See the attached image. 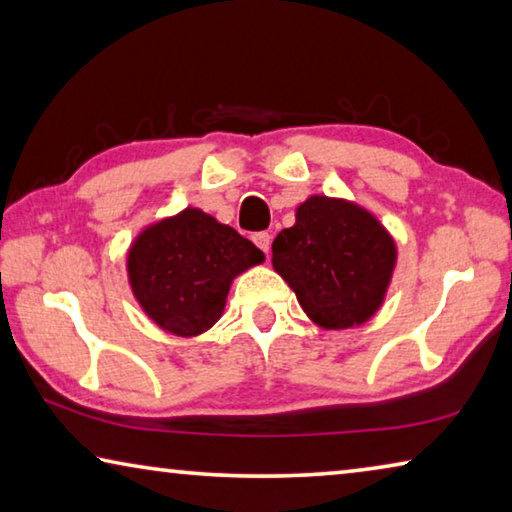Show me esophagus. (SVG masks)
Listing matches in <instances>:
<instances>
[{
    "mask_svg": "<svg viewBox=\"0 0 512 512\" xmlns=\"http://www.w3.org/2000/svg\"><path fill=\"white\" fill-rule=\"evenodd\" d=\"M253 241L257 244V248H262L268 255V250H271V235H268V232H255Z\"/></svg>",
    "mask_w": 512,
    "mask_h": 512,
    "instance_id": "34e87169",
    "label": "esophagus"
}]
</instances>
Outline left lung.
<instances>
[{
	"mask_svg": "<svg viewBox=\"0 0 512 512\" xmlns=\"http://www.w3.org/2000/svg\"><path fill=\"white\" fill-rule=\"evenodd\" d=\"M397 244L366 207L314 194L273 241V268L320 329L359 327L384 305Z\"/></svg>",
	"mask_w": 512,
	"mask_h": 512,
	"instance_id": "8db88e82",
	"label": "left lung"
}]
</instances>
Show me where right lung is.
<instances>
[{"mask_svg":"<svg viewBox=\"0 0 512 512\" xmlns=\"http://www.w3.org/2000/svg\"><path fill=\"white\" fill-rule=\"evenodd\" d=\"M262 262V250L235 228L185 207L133 239L126 273L137 305L155 325L194 339L223 316L232 280Z\"/></svg>","mask_w":512,"mask_h":512,"instance_id":"1","label":"right lung"}]
</instances>
